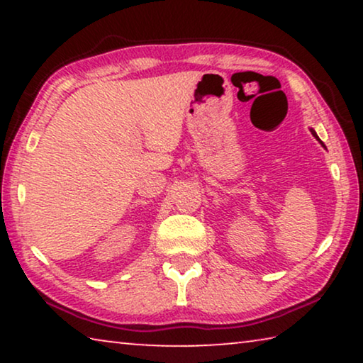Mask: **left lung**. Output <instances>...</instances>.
<instances>
[{
    "mask_svg": "<svg viewBox=\"0 0 363 363\" xmlns=\"http://www.w3.org/2000/svg\"><path fill=\"white\" fill-rule=\"evenodd\" d=\"M311 133H312V136H314V138H315V139L318 140V143H320V144L323 145V143H322V140H320V139H318V136H317V134H315V131H314V130H311ZM323 147H325V145H323Z\"/></svg>",
    "mask_w": 363,
    "mask_h": 363,
    "instance_id": "obj_1",
    "label": "left lung"
}]
</instances>
